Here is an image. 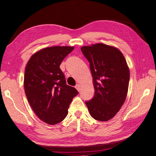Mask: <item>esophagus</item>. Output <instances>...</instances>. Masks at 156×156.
I'll return each instance as SVG.
<instances>
[{
    "mask_svg": "<svg viewBox=\"0 0 156 156\" xmlns=\"http://www.w3.org/2000/svg\"><path fill=\"white\" fill-rule=\"evenodd\" d=\"M75 88H76V89L79 92L80 90H81V86H80L79 84H77L76 86H75Z\"/></svg>",
    "mask_w": 156,
    "mask_h": 156,
    "instance_id": "esophagus-1",
    "label": "esophagus"
}]
</instances>
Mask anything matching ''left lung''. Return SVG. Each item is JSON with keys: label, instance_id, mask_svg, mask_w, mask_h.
I'll return each mask as SVG.
<instances>
[{"label": "left lung", "instance_id": "8db88e82", "mask_svg": "<svg viewBox=\"0 0 156 156\" xmlns=\"http://www.w3.org/2000/svg\"><path fill=\"white\" fill-rule=\"evenodd\" d=\"M90 63L95 94L85 103L93 119L105 122L124 104L128 90L129 69L124 56L115 47L103 44L81 48Z\"/></svg>", "mask_w": 156, "mask_h": 156}]
</instances>
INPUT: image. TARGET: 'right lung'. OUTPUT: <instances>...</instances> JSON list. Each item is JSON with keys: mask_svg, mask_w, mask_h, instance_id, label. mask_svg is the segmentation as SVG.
<instances>
[{"mask_svg": "<svg viewBox=\"0 0 156 156\" xmlns=\"http://www.w3.org/2000/svg\"><path fill=\"white\" fill-rule=\"evenodd\" d=\"M73 47L54 46L42 49L28 62L24 76L27 100L40 120L50 125L62 122L73 98L79 92L67 85L60 65Z\"/></svg>", "mask_w": 156, "mask_h": 156, "instance_id": "1", "label": "right lung"}]
</instances>
